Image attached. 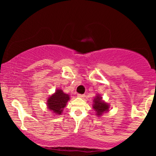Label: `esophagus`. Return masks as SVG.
Returning <instances> with one entry per match:
<instances>
[{"label": "esophagus", "mask_w": 156, "mask_h": 156, "mask_svg": "<svg viewBox=\"0 0 156 156\" xmlns=\"http://www.w3.org/2000/svg\"><path fill=\"white\" fill-rule=\"evenodd\" d=\"M78 98H83L84 97H85V95L84 94H78Z\"/></svg>", "instance_id": "34e87169"}]
</instances>
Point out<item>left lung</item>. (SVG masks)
I'll use <instances>...</instances> for the list:
<instances>
[{
    "label": "left lung",
    "instance_id": "left-lung-1",
    "mask_svg": "<svg viewBox=\"0 0 156 156\" xmlns=\"http://www.w3.org/2000/svg\"><path fill=\"white\" fill-rule=\"evenodd\" d=\"M93 108L96 112V114L99 117L101 116L104 112H108L109 105L108 103H105L104 101H102V98L99 94H97V96L93 100Z\"/></svg>",
    "mask_w": 156,
    "mask_h": 156
}]
</instances>
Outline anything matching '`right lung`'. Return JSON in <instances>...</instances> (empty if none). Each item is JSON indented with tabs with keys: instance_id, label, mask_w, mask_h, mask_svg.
I'll return each mask as SVG.
<instances>
[{
	"instance_id": "1",
	"label": "right lung",
	"mask_w": 156,
	"mask_h": 156,
	"mask_svg": "<svg viewBox=\"0 0 156 156\" xmlns=\"http://www.w3.org/2000/svg\"><path fill=\"white\" fill-rule=\"evenodd\" d=\"M69 100V94H65L62 89H57L54 94L48 98V108L56 115H61Z\"/></svg>"
}]
</instances>
